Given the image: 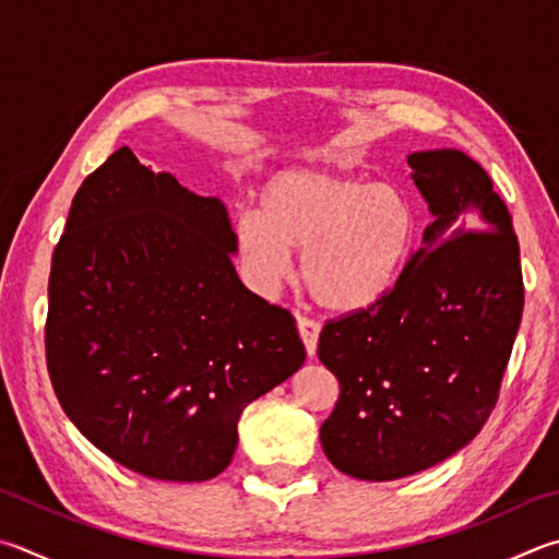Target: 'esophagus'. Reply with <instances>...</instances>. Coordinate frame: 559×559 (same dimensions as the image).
I'll use <instances>...</instances> for the list:
<instances>
[{
  "label": "esophagus",
  "instance_id": "esophagus-1",
  "mask_svg": "<svg viewBox=\"0 0 559 559\" xmlns=\"http://www.w3.org/2000/svg\"><path fill=\"white\" fill-rule=\"evenodd\" d=\"M298 332H300V340L306 344V352L308 357H314V352H318V337H320V324L310 320V318H298Z\"/></svg>",
  "mask_w": 559,
  "mask_h": 559
}]
</instances>
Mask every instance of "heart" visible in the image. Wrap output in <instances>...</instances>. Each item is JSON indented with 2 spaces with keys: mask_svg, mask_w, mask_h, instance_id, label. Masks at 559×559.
<instances>
[{
  "mask_svg": "<svg viewBox=\"0 0 559 559\" xmlns=\"http://www.w3.org/2000/svg\"><path fill=\"white\" fill-rule=\"evenodd\" d=\"M418 227V205L405 188L310 168L281 170L259 190V210L231 219L253 286L276 288L288 276V251H302V286L332 312L367 310L389 296Z\"/></svg>",
  "mask_w": 559,
  "mask_h": 559,
  "instance_id": "b5f03b06",
  "label": "heart"
}]
</instances>
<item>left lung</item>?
Wrapping results in <instances>:
<instances>
[{
    "mask_svg": "<svg viewBox=\"0 0 559 559\" xmlns=\"http://www.w3.org/2000/svg\"><path fill=\"white\" fill-rule=\"evenodd\" d=\"M408 166L432 215L423 247L389 296L330 320L318 344L340 381L322 450L364 481L418 474L476 438L523 314L519 239L489 174L456 148Z\"/></svg>",
    "mask_w": 559,
    "mask_h": 559,
    "instance_id": "1",
    "label": "left lung"
}]
</instances>
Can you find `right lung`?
Masks as SVG:
<instances>
[{"label":"right lung","mask_w":559,"mask_h":559,"mask_svg":"<svg viewBox=\"0 0 559 559\" xmlns=\"http://www.w3.org/2000/svg\"><path fill=\"white\" fill-rule=\"evenodd\" d=\"M225 205L115 151L75 192L48 278L46 361L75 428L127 469L205 481L251 401L306 361L296 318L239 281Z\"/></svg>","instance_id":"right-lung-1"}]
</instances>
